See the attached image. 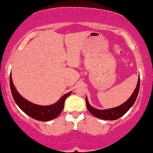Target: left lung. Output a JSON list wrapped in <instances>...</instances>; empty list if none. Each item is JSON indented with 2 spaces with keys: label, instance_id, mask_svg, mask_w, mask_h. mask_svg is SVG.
I'll list each match as a JSON object with an SVG mask.
<instances>
[{
  "label": "left lung",
  "instance_id": "8db88e82",
  "mask_svg": "<svg viewBox=\"0 0 153 153\" xmlns=\"http://www.w3.org/2000/svg\"><path fill=\"white\" fill-rule=\"evenodd\" d=\"M139 88H140V77H139L138 80V84H137L136 88L135 89L134 92L132 94V95L130 97V98L127 100L126 102L119 106V107L112 108L106 110H99L94 109L92 107H91L90 104H89L88 99L86 98V106L88 108V111L92 114V115L99 119L104 120H116L119 118L121 117L123 114H125L127 111L130 109V108L132 107L136 101L137 97H138Z\"/></svg>",
  "mask_w": 153,
  "mask_h": 153
}]
</instances>
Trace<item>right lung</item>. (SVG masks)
<instances>
[{
    "label": "right lung",
    "mask_w": 153,
    "mask_h": 153,
    "mask_svg": "<svg viewBox=\"0 0 153 153\" xmlns=\"http://www.w3.org/2000/svg\"><path fill=\"white\" fill-rule=\"evenodd\" d=\"M10 86L13 99L20 109L32 119L41 121H48L56 118L63 111L65 100L71 93L70 92L65 94L59 100V101L52 105L40 106L27 101L19 94L13 83L11 73L10 75Z\"/></svg>",
    "instance_id": "1"
}]
</instances>
